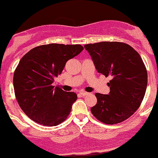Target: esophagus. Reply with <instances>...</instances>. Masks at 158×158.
I'll return each instance as SVG.
<instances>
[{
  "mask_svg": "<svg viewBox=\"0 0 158 158\" xmlns=\"http://www.w3.org/2000/svg\"><path fill=\"white\" fill-rule=\"evenodd\" d=\"M80 94H81V96H87V95L89 94V93H88V92L83 91V90H81V91L80 92Z\"/></svg>",
  "mask_w": 158,
  "mask_h": 158,
  "instance_id": "obj_1",
  "label": "esophagus"
}]
</instances>
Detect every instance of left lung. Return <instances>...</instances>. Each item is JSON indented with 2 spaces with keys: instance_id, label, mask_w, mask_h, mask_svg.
<instances>
[{
  "instance_id": "8db88e82",
  "label": "left lung",
  "mask_w": 158,
  "mask_h": 158,
  "mask_svg": "<svg viewBox=\"0 0 158 158\" xmlns=\"http://www.w3.org/2000/svg\"><path fill=\"white\" fill-rule=\"evenodd\" d=\"M84 48L98 72L112 77L108 94H95L98 102L91 113L107 124L125 121L138 109L146 92L148 73L140 54L121 42L89 44Z\"/></svg>"
}]
</instances>
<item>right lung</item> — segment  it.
Returning a JSON list of instances; mask_svg holds the SVG:
<instances>
[{"instance_id":"1","label":"right lung","mask_w":158,"mask_h":158,"mask_svg":"<svg viewBox=\"0 0 158 158\" xmlns=\"http://www.w3.org/2000/svg\"><path fill=\"white\" fill-rule=\"evenodd\" d=\"M84 50L59 44L33 48L21 59L14 74V88L21 110L35 122L57 126L67 119L77 96L52 85L67 61Z\"/></svg>"}]
</instances>
